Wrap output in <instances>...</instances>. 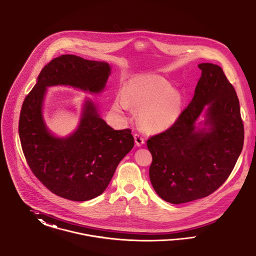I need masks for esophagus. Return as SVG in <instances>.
<instances>
[{
	"mask_svg": "<svg viewBox=\"0 0 256 256\" xmlns=\"http://www.w3.org/2000/svg\"><path fill=\"white\" fill-rule=\"evenodd\" d=\"M134 140H136V143L138 146H142L145 143L144 138H142L140 134H134Z\"/></svg>",
	"mask_w": 256,
	"mask_h": 256,
	"instance_id": "obj_1",
	"label": "esophagus"
}]
</instances>
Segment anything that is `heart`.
<instances>
[{
    "mask_svg": "<svg viewBox=\"0 0 256 256\" xmlns=\"http://www.w3.org/2000/svg\"><path fill=\"white\" fill-rule=\"evenodd\" d=\"M130 106L140 111L139 122L143 130L160 132L176 122L182 99L166 80L151 75L134 80L126 86L124 94L117 96L114 102L117 111H126Z\"/></svg>",
    "mask_w": 256,
    "mask_h": 256,
    "instance_id": "1",
    "label": "heart"
}]
</instances>
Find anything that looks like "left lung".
Segmentation results:
<instances>
[{"label": "left lung", "instance_id": "left-lung-1", "mask_svg": "<svg viewBox=\"0 0 256 256\" xmlns=\"http://www.w3.org/2000/svg\"><path fill=\"white\" fill-rule=\"evenodd\" d=\"M194 98L166 130L148 139L152 155L149 176L158 195L170 204L208 197L227 180L244 138L236 90L222 68L200 63ZM206 106L205 129L194 122Z\"/></svg>", "mask_w": 256, "mask_h": 256}]
</instances>
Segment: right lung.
<instances>
[{
	"mask_svg": "<svg viewBox=\"0 0 256 256\" xmlns=\"http://www.w3.org/2000/svg\"><path fill=\"white\" fill-rule=\"evenodd\" d=\"M110 74L109 64L64 54L50 61L24 99L20 112V142L34 176L50 192L70 200L84 202L101 195L118 162L134 147L130 128L115 130L99 117L88 100L78 130L66 138H54L42 117L46 88L69 84L100 92Z\"/></svg>",
	"mask_w": 256,
	"mask_h": 256,
	"instance_id": "right-lung-1",
	"label": "right lung"
}]
</instances>
